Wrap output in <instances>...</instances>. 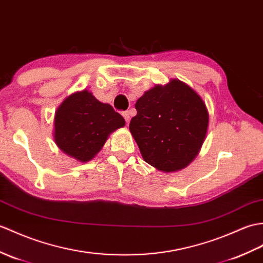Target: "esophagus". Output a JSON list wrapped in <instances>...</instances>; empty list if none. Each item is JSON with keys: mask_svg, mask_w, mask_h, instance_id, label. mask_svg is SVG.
Here are the masks:
<instances>
[{"mask_svg": "<svg viewBox=\"0 0 263 263\" xmlns=\"http://www.w3.org/2000/svg\"><path fill=\"white\" fill-rule=\"evenodd\" d=\"M122 115H123V118H124L126 123H129V121L131 119V112L130 111H124L123 113H122Z\"/></svg>", "mask_w": 263, "mask_h": 263, "instance_id": "obj_1", "label": "esophagus"}]
</instances>
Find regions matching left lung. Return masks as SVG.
I'll use <instances>...</instances> for the list:
<instances>
[{
  "instance_id": "obj_1",
  "label": "left lung",
  "mask_w": 263,
  "mask_h": 263,
  "mask_svg": "<svg viewBox=\"0 0 263 263\" xmlns=\"http://www.w3.org/2000/svg\"><path fill=\"white\" fill-rule=\"evenodd\" d=\"M136 108L129 127L145 162L172 173L195 159L209 125L206 105L196 91L173 79L145 91Z\"/></svg>"
}]
</instances>
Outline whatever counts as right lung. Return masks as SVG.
Segmentation results:
<instances>
[{"label":"right lung","instance_id":"add662e5","mask_svg":"<svg viewBox=\"0 0 263 263\" xmlns=\"http://www.w3.org/2000/svg\"><path fill=\"white\" fill-rule=\"evenodd\" d=\"M122 115L109 104L97 101L88 90L62 103L54 115V142L65 154L86 162L99 152L109 133L124 126Z\"/></svg>","mask_w":263,"mask_h":263}]
</instances>
